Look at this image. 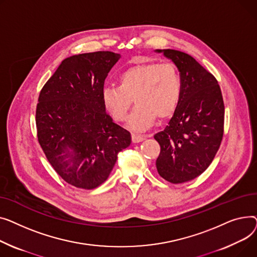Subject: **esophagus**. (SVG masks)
Returning a JSON list of instances; mask_svg holds the SVG:
<instances>
[{"mask_svg": "<svg viewBox=\"0 0 257 257\" xmlns=\"http://www.w3.org/2000/svg\"><path fill=\"white\" fill-rule=\"evenodd\" d=\"M144 139H145V136H143V135H138V134H135V133L132 134V141L134 143H139V142L143 141Z\"/></svg>", "mask_w": 257, "mask_h": 257, "instance_id": "esophagus-1", "label": "esophagus"}]
</instances>
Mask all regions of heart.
I'll return each instance as SVG.
<instances>
[{
	"label": "heart",
	"instance_id": "obj_1",
	"mask_svg": "<svg viewBox=\"0 0 257 257\" xmlns=\"http://www.w3.org/2000/svg\"><path fill=\"white\" fill-rule=\"evenodd\" d=\"M117 86L101 90V102L113 120L121 122L126 118L132 99L136 103L127 120L134 131H143L155 119L171 117L182 95V81L176 66L170 62L135 64L117 78Z\"/></svg>",
	"mask_w": 257,
	"mask_h": 257
}]
</instances>
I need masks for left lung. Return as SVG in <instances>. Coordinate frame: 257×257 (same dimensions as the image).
<instances>
[{
	"mask_svg": "<svg viewBox=\"0 0 257 257\" xmlns=\"http://www.w3.org/2000/svg\"><path fill=\"white\" fill-rule=\"evenodd\" d=\"M176 65L182 95L164 131L155 135L161 146L156 165L171 184L189 182L213 162L224 132V102L214 75L196 60L175 50H157Z\"/></svg>",
	"mask_w": 257,
	"mask_h": 257,
	"instance_id": "8db88e82",
	"label": "left lung"
}]
</instances>
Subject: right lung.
I'll use <instances>...</instances> for the list:
<instances>
[{
	"label": "right lung",
	"mask_w": 257,
	"mask_h": 257,
	"mask_svg": "<svg viewBox=\"0 0 257 257\" xmlns=\"http://www.w3.org/2000/svg\"><path fill=\"white\" fill-rule=\"evenodd\" d=\"M119 58L104 51L66 58L39 93L38 142L54 170L75 188L101 185L132 142L101 102L104 80Z\"/></svg>",
	"instance_id": "right-lung-1"
}]
</instances>
